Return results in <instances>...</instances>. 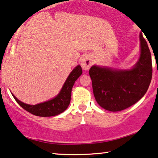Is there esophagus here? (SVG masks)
<instances>
[{
	"mask_svg": "<svg viewBox=\"0 0 158 158\" xmlns=\"http://www.w3.org/2000/svg\"><path fill=\"white\" fill-rule=\"evenodd\" d=\"M92 65L91 58L89 56H85L84 57L81 62V66L82 67L84 70H88Z\"/></svg>",
	"mask_w": 158,
	"mask_h": 158,
	"instance_id": "esophagus-1",
	"label": "esophagus"
}]
</instances>
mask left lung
<instances>
[{
  "instance_id": "8db88e82",
  "label": "left lung",
  "mask_w": 158,
  "mask_h": 158,
  "mask_svg": "<svg viewBox=\"0 0 158 158\" xmlns=\"http://www.w3.org/2000/svg\"><path fill=\"white\" fill-rule=\"evenodd\" d=\"M141 55L131 70L111 69L93 65L89 71L97 103L108 111H119L140 100L147 93L152 76L151 53L140 33Z\"/></svg>"
}]
</instances>
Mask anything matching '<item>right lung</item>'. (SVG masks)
Listing matches in <instances>:
<instances>
[{"mask_svg":"<svg viewBox=\"0 0 158 158\" xmlns=\"http://www.w3.org/2000/svg\"><path fill=\"white\" fill-rule=\"evenodd\" d=\"M81 73H82V70L81 66L77 65L70 73L58 95L55 98L47 102L36 105H29L21 102L13 94L12 95L18 104L23 108L25 110L31 113L32 114L39 116V117L56 116L63 112L69 106L70 101H71V89L74 85L75 81L80 77Z\"/></svg>","mask_w":158,"mask_h":158,"instance_id":"obj_1","label":"right lung"}]
</instances>
